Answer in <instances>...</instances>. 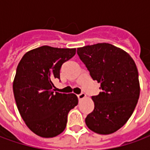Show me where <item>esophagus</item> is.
<instances>
[{
	"label": "esophagus",
	"instance_id": "obj_1",
	"mask_svg": "<svg viewBox=\"0 0 150 150\" xmlns=\"http://www.w3.org/2000/svg\"><path fill=\"white\" fill-rule=\"evenodd\" d=\"M85 97H86V94H85V93H83V92H82V93H80V94L78 95L79 100H83V99H84Z\"/></svg>",
	"mask_w": 150,
	"mask_h": 150
}]
</instances>
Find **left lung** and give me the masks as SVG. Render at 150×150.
I'll list each match as a JSON object with an SVG mask.
<instances>
[{
	"mask_svg": "<svg viewBox=\"0 0 150 150\" xmlns=\"http://www.w3.org/2000/svg\"><path fill=\"white\" fill-rule=\"evenodd\" d=\"M77 54L102 90L91 97L95 108L86 117V125L99 134L113 133L125 125L138 101L135 62L125 50L105 42L78 48Z\"/></svg>",
	"mask_w": 150,
	"mask_h": 150,
	"instance_id": "obj_1",
	"label": "left lung"
}]
</instances>
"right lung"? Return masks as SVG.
Listing matches in <instances>:
<instances>
[{
  "label": "right lung",
  "instance_id": "1",
  "mask_svg": "<svg viewBox=\"0 0 150 150\" xmlns=\"http://www.w3.org/2000/svg\"><path fill=\"white\" fill-rule=\"evenodd\" d=\"M76 49L42 46L25 53L17 67L13 89L21 116L31 131L42 137L63 132L67 115L78 104L76 95L56 92L52 80L60 79L63 62Z\"/></svg>",
  "mask_w": 150,
  "mask_h": 150
}]
</instances>
